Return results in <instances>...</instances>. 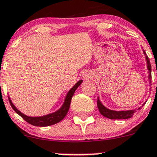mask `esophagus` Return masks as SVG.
Instances as JSON below:
<instances>
[{"label":"esophagus","mask_w":157,"mask_h":157,"mask_svg":"<svg viewBox=\"0 0 157 157\" xmlns=\"http://www.w3.org/2000/svg\"><path fill=\"white\" fill-rule=\"evenodd\" d=\"M83 79H85V80H88V79L91 78V75L90 73L85 72L84 74H83Z\"/></svg>","instance_id":"1"}]
</instances>
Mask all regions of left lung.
<instances>
[{
	"mask_svg": "<svg viewBox=\"0 0 157 157\" xmlns=\"http://www.w3.org/2000/svg\"><path fill=\"white\" fill-rule=\"evenodd\" d=\"M144 54L146 55V59L147 60V68L150 72V75H149V78H150V81H151V65H150V59L148 58L147 55L146 54L145 51H144ZM97 106H98L99 111L100 113L103 116V117L109 118L111 120H121V119H128L130 117H133V114L136 112V109H133V110H127V111H113L110 110V109H107L105 107L103 104L101 103L100 100L99 98L97 99ZM140 109V108H139Z\"/></svg>",
	"mask_w": 157,
	"mask_h": 157,
	"instance_id": "1",
	"label": "left lung"
}]
</instances>
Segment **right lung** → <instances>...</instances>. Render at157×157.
Segmentation results:
<instances>
[{
	"mask_svg": "<svg viewBox=\"0 0 157 157\" xmlns=\"http://www.w3.org/2000/svg\"><path fill=\"white\" fill-rule=\"evenodd\" d=\"M82 80L77 82L71 90L68 92L67 95L66 99H65V101L63 103V106L60 108L59 110H57V112L54 113L49 114V115L44 116V117H27V116L24 115L22 113L20 112L14 106V105L12 103L11 100L10 98L9 99V102H10V104L11 106V107L13 108V110L17 113V114H19L23 119L25 121H27L28 124H31L33 126H36V127H47V126H51L54 125V124H57L60 121H61L65 117V116L67 113L68 110H69L70 105H71V99H72L73 95H74V92L77 90V88L81 84Z\"/></svg>",
	"mask_w": 157,
	"mask_h": 157,
	"instance_id": "1",
	"label": "right lung"
}]
</instances>
